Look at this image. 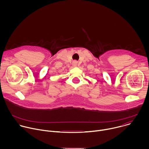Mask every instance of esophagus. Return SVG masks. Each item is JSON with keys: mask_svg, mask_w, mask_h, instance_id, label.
Here are the masks:
<instances>
[{"mask_svg": "<svg viewBox=\"0 0 149 149\" xmlns=\"http://www.w3.org/2000/svg\"><path fill=\"white\" fill-rule=\"evenodd\" d=\"M78 64V62L77 61H74L73 62H72V65L74 66V67H77Z\"/></svg>", "mask_w": 149, "mask_h": 149, "instance_id": "34e87169", "label": "esophagus"}]
</instances>
